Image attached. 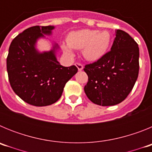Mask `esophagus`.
Wrapping results in <instances>:
<instances>
[{"instance_id":"esophagus-1","label":"esophagus","mask_w":152,"mask_h":152,"mask_svg":"<svg viewBox=\"0 0 152 152\" xmlns=\"http://www.w3.org/2000/svg\"><path fill=\"white\" fill-rule=\"evenodd\" d=\"M75 65H76V67L77 68V69H78V71H81V70L84 68V67H83V65L80 63L79 62H77V63H75Z\"/></svg>"}]
</instances>
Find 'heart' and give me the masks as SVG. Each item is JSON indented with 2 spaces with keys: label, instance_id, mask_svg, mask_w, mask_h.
Listing matches in <instances>:
<instances>
[{
  "label": "heart",
  "instance_id": "b5f03b06",
  "mask_svg": "<svg viewBox=\"0 0 152 152\" xmlns=\"http://www.w3.org/2000/svg\"><path fill=\"white\" fill-rule=\"evenodd\" d=\"M68 45H63V50L70 57L74 56L72 49L82 50L83 56L88 61L100 59L105 54L110 43V35L107 31L98 32L81 29L72 32L68 36Z\"/></svg>",
  "mask_w": 152,
  "mask_h": 152
}]
</instances>
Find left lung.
<instances>
[{"label":"left lung","instance_id":"left-lung-1","mask_svg":"<svg viewBox=\"0 0 152 152\" xmlns=\"http://www.w3.org/2000/svg\"><path fill=\"white\" fill-rule=\"evenodd\" d=\"M139 58L136 42L125 31L117 29L111 50L84 66L88 76L84 92L88 99L103 107L123 101L138 78Z\"/></svg>","mask_w":152,"mask_h":152}]
</instances>
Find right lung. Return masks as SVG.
Segmentation results:
<instances>
[{
	"label": "right lung",
	"mask_w": 152,
	"mask_h": 152,
	"mask_svg": "<svg viewBox=\"0 0 152 152\" xmlns=\"http://www.w3.org/2000/svg\"><path fill=\"white\" fill-rule=\"evenodd\" d=\"M54 26H35L25 29L11 42L7 58L8 78L13 91L23 101L36 107L56 103L64 85L77 72L75 65L64 67L56 57L58 45L39 53L36 41L50 35Z\"/></svg>",
	"instance_id": "right-lung-1"
}]
</instances>
